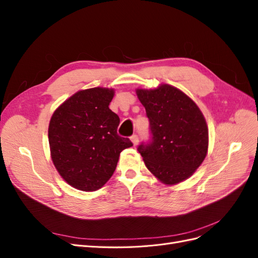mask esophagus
<instances>
[{"label": "esophagus", "mask_w": 258, "mask_h": 258, "mask_svg": "<svg viewBox=\"0 0 258 258\" xmlns=\"http://www.w3.org/2000/svg\"><path fill=\"white\" fill-rule=\"evenodd\" d=\"M131 141L134 143V146H137L139 144V136L138 135H134L131 137Z\"/></svg>", "instance_id": "esophagus-1"}]
</instances>
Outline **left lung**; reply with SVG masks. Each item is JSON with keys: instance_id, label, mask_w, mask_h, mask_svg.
Returning a JSON list of instances; mask_svg holds the SVG:
<instances>
[{"instance_id": "1", "label": "left lung", "mask_w": 258, "mask_h": 258, "mask_svg": "<svg viewBox=\"0 0 258 258\" xmlns=\"http://www.w3.org/2000/svg\"><path fill=\"white\" fill-rule=\"evenodd\" d=\"M150 120L151 140L139 145L147 169L163 184L188 178L205 160L209 131L197 104L183 91L167 84L137 89Z\"/></svg>"}]
</instances>
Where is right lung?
<instances>
[{"instance_id":"obj_1","label":"right lung","mask_w":258,"mask_h":258,"mask_svg":"<svg viewBox=\"0 0 258 258\" xmlns=\"http://www.w3.org/2000/svg\"><path fill=\"white\" fill-rule=\"evenodd\" d=\"M113 97L114 89L80 90L51 116V159L62 178L74 188H101L113 175L121 151L132 146L128 138L117 135L119 117L108 107Z\"/></svg>"}]
</instances>
